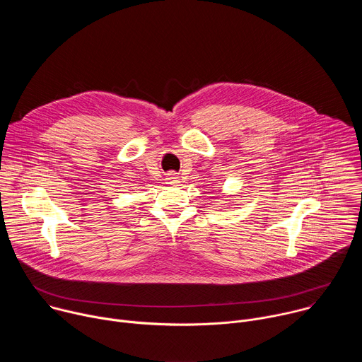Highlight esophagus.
<instances>
[{
	"mask_svg": "<svg viewBox=\"0 0 362 362\" xmlns=\"http://www.w3.org/2000/svg\"><path fill=\"white\" fill-rule=\"evenodd\" d=\"M166 183H168V185H176V183H179V176H177L176 173H173V172L168 173V176H166Z\"/></svg>",
	"mask_w": 362,
	"mask_h": 362,
	"instance_id": "obj_1",
	"label": "esophagus"
}]
</instances>
